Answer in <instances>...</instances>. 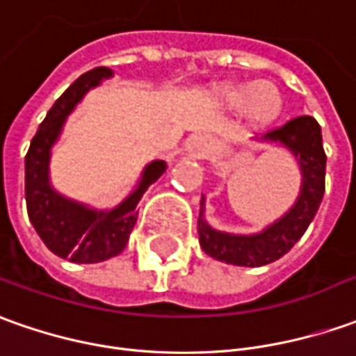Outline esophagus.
I'll use <instances>...</instances> for the list:
<instances>
[{"label": "esophagus", "instance_id": "1", "mask_svg": "<svg viewBox=\"0 0 356 356\" xmlns=\"http://www.w3.org/2000/svg\"><path fill=\"white\" fill-rule=\"evenodd\" d=\"M192 145H194V149L197 152H207V150L211 149V140L207 139V137H195Z\"/></svg>", "mask_w": 356, "mask_h": 356}]
</instances>
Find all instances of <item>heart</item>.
<instances>
[{
	"mask_svg": "<svg viewBox=\"0 0 356 356\" xmlns=\"http://www.w3.org/2000/svg\"><path fill=\"white\" fill-rule=\"evenodd\" d=\"M221 102L235 111H245L254 125H268L282 113V94L270 82L225 86L219 90Z\"/></svg>",
	"mask_w": 356,
	"mask_h": 356,
	"instance_id": "obj_1",
	"label": "heart"
}]
</instances>
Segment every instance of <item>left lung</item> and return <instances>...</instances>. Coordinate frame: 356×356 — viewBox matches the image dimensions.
I'll return each mask as SVG.
<instances>
[{
  "label": "left lung",
  "instance_id": "1",
  "mask_svg": "<svg viewBox=\"0 0 356 356\" xmlns=\"http://www.w3.org/2000/svg\"><path fill=\"white\" fill-rule=\"evenodd\" d=\"M266 140L282 143L294 152L302 170V192L296 206L274 225L259 235H229L197 221L200 245L209 257L237 266H264L278 261L294 247L314 221L325 192V150L321 140V127L314 117L300 115L264 135ZM204 209V200H202Z\"/></svg>",
  "mask_w": 356,
  "mask_h": 356
}]
</instances>
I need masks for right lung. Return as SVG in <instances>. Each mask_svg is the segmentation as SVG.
<instances>
[{
  "label": "right lung",
  "mask_w": 356,
  "mask_h": 356,
  "mask_svg": "<svg viewBox=\"0 0 356 356\" xmlns=\"http://www.w3.org/2000/svg\"><path fill=\"white\" fill-rule=\"evenodd\" d=\"M109 76L111 70L106 66L83 72L50 107L25 156V200L33 227L54 254L82 264L107 261L125 249L137 223L139 200L166 170L164 161L150 162L143 172L139 188L111 211H94L62 197L50 188V147L58 139L64 119L90 88Z\"/></svg>",
  "instance_id": "1"
}]
</instances>
